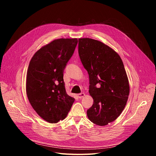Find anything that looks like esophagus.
<instances>
[{
  "label": "esophagus",
  "instance_id": "1",
  "mask_svg": "<svg viewBox=\"0 0 156 156\" xmlns=\"http://www.w3.org/2000/svg\"><path fill=\"white\" fill-rule=\"evenodd\" d=\"M77 96L79 98H82L85 96V94L83 93H79L77 94Z\"/></svg>",
  "mask_w": 156,
  "mask_h": 156
}]
</instances>
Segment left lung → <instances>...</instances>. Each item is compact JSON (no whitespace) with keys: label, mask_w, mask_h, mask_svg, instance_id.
<instances>
[{"label":"left lung","mask_w":156,"mask_h":156,"mask_svg":"<svg viewBox=\"0 0 156 156\" xmlns=\"http://www.w3.org/2000/svg\"><path fill=\"white\" fill-rule=\"evenodd\" d=\"M78 54L89 78L93 98L87 111L91 121L105 126L116 119L126 104L129 86L123 62L115 51L97 40L78 39Z\"/></svg>","instance_id":"obj_1"}]
</instances>
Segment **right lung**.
Returning a JSON list of instances; mask_svg holds the SVG:
<instances>
[{"label":"right lung","instance_id":"add662e5","mask_svg":"<svg viewBox=\"0 0 156 156\" xmlns=\"http://www.w3.org/2000/svg\"><path fill=\"white\" fill-rule=\"evenodd\" d=\"M77 43L76 38L54 40L35 53L29 63L28 100L39 116L50 123L63 120L74 102L66 93L63 73Z\"/></svg>","mask_w":156,"mask_h":156}]
</instances>
